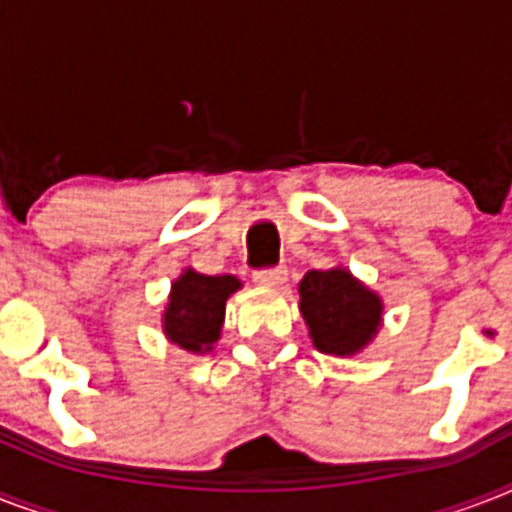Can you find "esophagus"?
Listing matches in <instances>:
<instances>
[{"label": "esophagus", "instance_id": "esophagus-1", "mask_svg": "<svg viewBox=\"0 0 512 512\" xmlns=\"http://www.w3.org/2000/svg\"><path fill=\"white\" fill-rule=\"evenodd\" d=\"M252 279H255V284H260V287H281V284L287 281V268H284V265L257 268V271L252 273Z\"/></svg>", "mask_w": 512, "mask_h": 512}]
</instances>
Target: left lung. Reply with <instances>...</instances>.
<instances>
[{
    "mask_svg": "<svg viewBox=\"0 0 512 512\" xmlns=\"http://www.w3.org/2000/svg\"><path fill=\"white\" fill-rule=\"evenodd\" d=\"M300 313L321 353L350 356L380 327V297L345 268L308 271L300 281Z\"/></svg>",
    "mask_w": 512,
    "mask_h": 512,
    "instance_id": "1",
    "label": "left lung"
}]
</instances>
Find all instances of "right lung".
Instances as JSON below:
<instances>
[{
  "instance_id": "1",
  "label": "right lung",
  "mask_w": 512,
  "mask_h": 512,
  "mask_svg": "<svg viewBox=\"0 0 512 512\" xmlns=\"http://www.w3.org/2000/svg\"><path fill=\"white\" fill-rule=\"evenodd\" d=\"M239 287L236 276H207L188 268L172 284L170 305L164 313L167 337L191 353H207L220 337L225 300Z\"/></svg>"
}]
</instances>
